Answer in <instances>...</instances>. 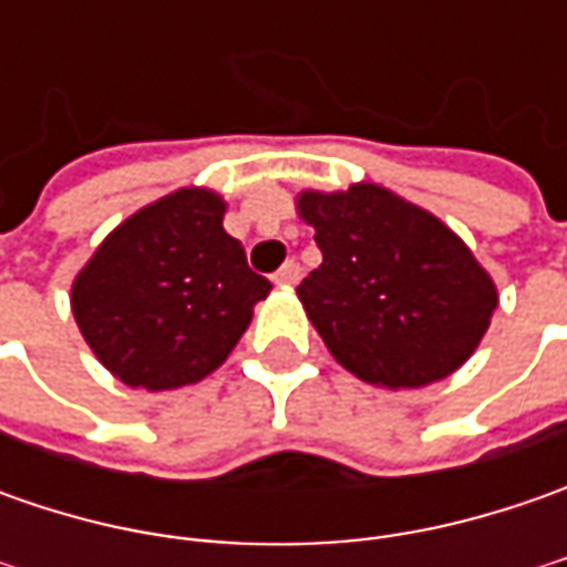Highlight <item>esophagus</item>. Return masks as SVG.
Returning <instances> with one entry per match:
<instances>
[{
  "mask_svg": "<svg viewBox=\"0 0 567 567\" xmlns=\"http://www.w3.org/2000/svg\"><path fill=\"white\" fill-rule=\"evenodd\" d=\"M296 280H299V265L296 261H287L280 271L274 274V284H280V287H293Z\"/></svg>",
  "mask_w": 567,
  "mask_h": 567,
  "instance_id": "1",
  "label": "esophagus"
}]
</instances>
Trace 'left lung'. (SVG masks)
<instances>
[{
	"mask_svg": "<svg viewBox=\"0 0 567 567\" xmlns=\"http://www.w3.org/2000/svg\"><path fill=\"white\" fill-rule=\"evenodd\" d=\"M321 265L296 293L334 360L381 388H423L476 350L498 306L470 249L388 188L302 192Z\"/></svg>",
	"mask_w": 567,
	"mask_h": 567,
	"instance_id": "1",
	"label": "left lung"
}]
</instances>
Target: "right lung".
Returning a JSON list of instances; mask_svg holds the SVG:
<instances>
[{
	"label": "right lung",
	"instance_id": "add662e5",
	"mask_svg": "<svg viewBox=\"0 0 567 567\" xmlns=\"http://www.w3.org/2000/svg\"><path fill=\"white\" fill-rule=\"evenodd\" d=\"M224 210L220 195L179 188L113 229L78 274V328L125 384L169 391L202 381L271 293L224 229Z\"/></svg>",
	"mask_w": 567,
	"mask_h": 567
}]
</instances>
